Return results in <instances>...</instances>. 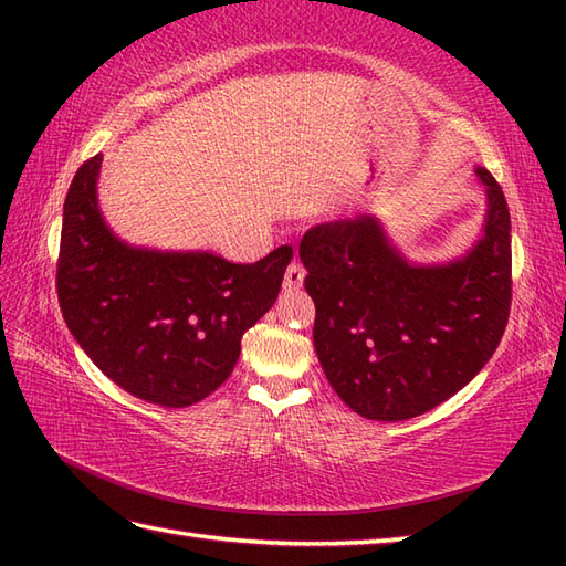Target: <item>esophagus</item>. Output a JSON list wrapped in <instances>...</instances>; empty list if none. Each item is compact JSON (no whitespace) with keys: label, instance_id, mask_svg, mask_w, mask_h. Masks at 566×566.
I'll return each instance as SVG.
<instances>
[{"label":"esophagus","instance_id":"obj_1","mask_svg":"<svg viewBox=\"0 0 566 566\" xmlns=\"http://www.w3.org/2000/svg\"><path fill=\"white\" fill-rule=\"evenodd\" d=\"M304 276H306V270L302 268V264L292 262L290 268H286V272H284V290L286 292H298V290H302Z\"/></svg>","mask_w":566,"mask_h":566}]
</instances>
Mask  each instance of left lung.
<instances>
[{"mask_svg": "<svg viewBox=\"0 0 566 566\" xmlns=\"http://www.w3.org/2000/svg\"><path fill=\"white\" fill-rule=\"evenodd\" d=\"M474 175L484 221L457 258H406L371 213L318 223L302 238L318 363L363 418L426 413L496 353L511 311V213L496 179L482 165Z\"/></svg>", "mask_w": 566, "mask_h": 566, "instance_id": "left-lung-1", "label": "left lung"}]
</instances>
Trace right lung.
Wrapping results in <instances>:
<instances>
[{"mask_svg": "<svg viewBox=\"0 0 566 566\" xmlns=\"http://www.w3.org/2000/svg\"><path fill=\"white\" fill-rule=\"evenodd\" d=\"M99 170L94 155L65 197L60 311L72 338L124 391L165 408L197 403L231 377L243 333L276 302L292 248L238 264L211 250L130 245L99 209Z\"/></svg>", "mask_w": 566, "mask_h": 566, "instance_id": "1", "label": "right lung"}]
</instances>
